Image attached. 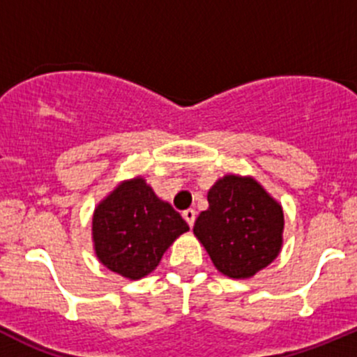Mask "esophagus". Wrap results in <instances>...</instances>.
Returning <instances> with one entry per match:
<instances>
[{"label": "esophagus", "instance_id": "1", "mask_svg": "<svg viewBox=\"0 0 357 357\" xmlns=\"http://www.w3.org/2000/svg\"><path fill=\"white\" fill-rule=\"evenodd\" d=\"M182 216L189 227H192L194 222H196V211H194V209H185V211L182 213Z\"/></svg>", "mask_w": 357, "mask_h": 357}]
</instances>
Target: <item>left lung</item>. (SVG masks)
Returning <instances> with one entry per match:
<instances>
[{"instance_id": "obj_1", "label": "left lung", "mask_w": 357, "mask_h": 357, "mask_svg": "<svg viewBox=\"0 0 357 357\" xmlns=\"http://www.w3.org/2000/svg\"><path fill=\"white\" fill-rule=\"evenodd\" d=\"M208 203L194 223V235L220 273L249 278L277 258L284 211L259 182L225 175L209 189Z\"/></svg>"}]
</instances>
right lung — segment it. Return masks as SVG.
<instances>
[{"mask_svg":"<svg viewBox=\"0 0 357 357\" xmlns=\"http://www.w3.org/2000/svg\"><path fill=\"white\" fill-rule=\"evenodd\" d=\"M187 230L180 213L161 201L142 177L119 183L93 215L98 259L128 280L151 273L165 251Z\"/></svg>","mask_w":357,"mask_h":357,"instance_id":"right-lung-1","label":"right lung"}]
</instances>
